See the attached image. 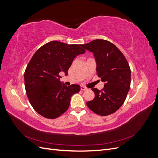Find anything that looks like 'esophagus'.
<instances>
[{
	"mask_svg": "<svg viewBox=\"0 0 158 158\" xmlns=\"http://www.w3.org/2000/svg\"><path fill=\"white\" fill-rule=\"evenodd\" d=\"M80 89H81V90H86L87 89V88L85 86H83V85H82V86L80 87Z\"/></svg>",
	"mask_w": 158,
	"mask_h": 158,
	"instance_id": "1",
	"label": "esophagus"
}]
</instances>
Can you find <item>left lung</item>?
Returning <instances> with one entry per match:
<instances>
[{"mask_svg": "<svg viewBox=\"0 0 158 158\" xmlns=\"http://www.w3.org/2000/svg\"><path fill=\"white\" fill-rule=\"evenodd\" d=\"M81 46L94 53L98 76L105 82L101 90L92 88L95 98L86 103L87 106L99 115L113 114L125 102L131 87L128 62L121 51L107 40H95Z\"/></svg>", "mask_w": 158, "mask_h": 158, "instance_id": "8db88e82", "label": "left lung"}]
</instances>
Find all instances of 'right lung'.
Here are the masks:
<instances>
[{
    "label": "right lung",
    "instance_id": "right-lung-1",
    "mask_svg": "<svg viewBox=\"0 0 158 158\" xmlns=\"http://www.w3.org/2000/svg\"><path fill=\"white\" fill-rule=\"evenodd\" d=\"M85 52L81 45L52 41L33 55L24 73L25 88L31 106L41 116L53 119L67 111L72 95L80 86L62 84L59 73L67 74L74 59Z\"/></svg>",
    "mask_w": 158,
    "mask_h": 158
}]
</instances>
